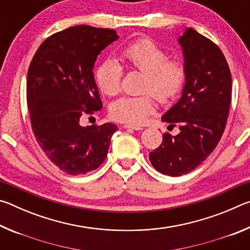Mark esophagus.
Instances as JSON below:
<instances>
[{"mask_svg":"<svg viewBox=\"0 0 250 250\" xmlns=\"http://www.w3.org/2000/svg\"><path fill=\"white\" fill-rule=\"evenodd\" d=\"M124 128L125 129H132V130H135V131L143 130L142 125H125Z\"/></svg>","mask_w":250,"mask_h":250,"instance_id":"34e87169","label":"esophagus"}]
</instances>
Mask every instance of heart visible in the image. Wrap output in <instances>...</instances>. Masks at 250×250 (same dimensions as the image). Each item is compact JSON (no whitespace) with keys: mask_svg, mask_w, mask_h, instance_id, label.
<instances>
[{"mask_svg":"<svg viewBox=\"0 0 250 250\" xmlns=\"http://www.w3.org/2000/svg\"><path fill=\"white\" fill-rule=\"evenodd\" d=\"M121 58L126 66L146 74L143 92H151L160 103H170L180 94L186 78L184 65L170 61L168 55L149 39L138 40L121 49ZM122 68L116 59H105L96 70V82L104 95L115 96L120 90ZM151 95L125 96L110 107L113 119L130 125H138L153 112Z\"/></svg>","mask_w":250,"mask_h":250,"instance_id":"obj_1","label":"heart"}]
</instances>
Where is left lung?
Wrapping results in <instances>:
<instances>
[{
	"label": "left lung",
	"mask_w": 250,
	"mask_h": 250,
	"mask_svg": "<svg viewBox=\"0 0 250 250\" xmlns=\"http://www.w3.org/2000/svg\"><path fill=\"white\" fill-rule=\"evenodd\" d=\"M177 43L184 57L185 83L181 98L161 120L179 125L180 133L163 134V142L149 154L155 170L170 176L188 174L214 151L231 98L230 70L217 45L191 27Z\"/></svg>",
	"instance_id": "8db88e82"
}]
</instances>
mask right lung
Here are the masks:
<instances>
[{"label": "right lung", "mask_w": 250, "mask_h": 250, "mask_svg": "<svg viewBox=\"0 0 250 250\" xmlns=\"http://www.w3.org/2000/svg\"><path fill=\"white\" fill-rule=\"evenodd\" d=\"M118 39L115 29L77 25L45 40L29 65L26 95L34 135L48 159L70 175L100 167L118 130L109 122H79L84 113L103 108L92 68Z\"/></svg>", "instance_id": "obj_1"}]
</instances>
